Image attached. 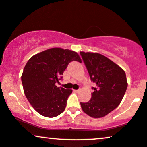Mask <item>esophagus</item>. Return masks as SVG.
<instances>
[{
	"mask_svg": "<svg viewBox=\"0 0 147 147\" xmlns=\"http://www.w3.org/2000/svg\"><path fill=\"white\" fill-rule=\"evenodd\" d=\"M74 91L76 92V93H79L80 91V89H77V90H74Z\"/></svg>",
	"mask_w": 147,
	"mask_h": 147,
	"instance_id": "34e87169",
	"label": "esophagus"
}]
</instances>
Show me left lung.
Listing matches in <instances>:
<instances>
[{
	"label": "left lung",
	"mask_w": 147,
	"mask_h": 147,
	"mask_svg": "<svg viewBox=\"0 0 147 147\" xmlns=\"http://www.w3.org/2000/svg\"><path fill=\"white\" fill-rule=\"evenodd\" d=\"M91 81L95 84L91 99L81 102V108L88 116L102 118L118 106L126 93L128 83L122 68L102 54L80 52Z\"/></svg>",
	"instance_id": "left-lung-1"
}]
</instances>
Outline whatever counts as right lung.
I'll list each match as a JSON object with an SVG mask.
<instances>
[{"instance_id": "add662e5", "label": "right lung", "mask_w": 147, "mask_h": 147, "mask_svg": "<svg viewBox=\"0 0 147 147\" xmlns=\"http://www.w3.org/2000/svg\"><path fill=\"white\" fill-rule=\"evenodd\" d=\"M72 61L81 62L74 51L50 48L33 56L27 62L21 75L23 90L35 110L45 117L54 118L65 109L72 89L58 87L63 72Z\"/></svg>"}]
</instances>
